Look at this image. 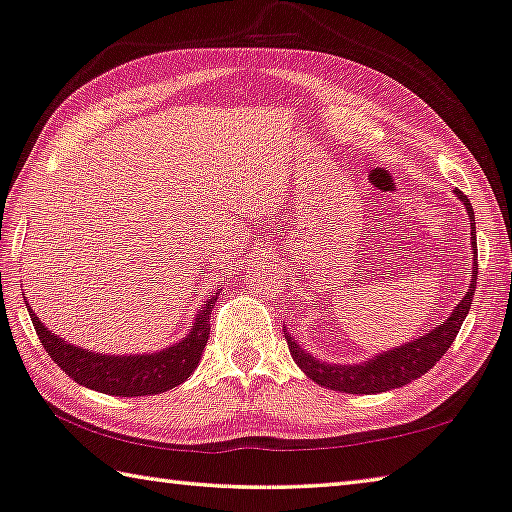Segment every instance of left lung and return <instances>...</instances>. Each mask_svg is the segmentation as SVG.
<instances>
[{
	"label": "left lung",
	"mask_w": 512,
	"mask_h": 512,
	"mask_svg": "<svg viewBox=\"0 0 512 512\" xmlns=\"http://www.w3.org/2000/svg\"><path fill=\"white\" fill-rule=\"evenodd\" d=\"M461 198L467 214L474 221V210L470 198L463 192H456ZM472 253L476 257V239H474V223H472ZM474 280L470 289L465 291L463 300L458 302L456 309L449 314L443 325L431 329L429 334L420 336L411 343H404L400 348H393L388 352H381L377 357H372L363 363H327L318 361L311 357L296 343L291 334H284L287 345L291 350V357L296 359L298 366L309 379H314L316 384L329 388V391H341V393H352V395H370V393H384L391 391V388H400L409 381L422 377L424 372L431 370L436 363L443 359V354L449 350V345L454 343L458 329H461L467 311L472 307L474 289H476V273H479V264H472Z\"/></svg>",
	"instance_id": "8db88e82"
}]
</instances>
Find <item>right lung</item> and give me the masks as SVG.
<instances>
[{
  "label": "right lung",
  "instance_id": "1",
  "mask_svg": "<svg viewBox=\"0 0 512 512\" xmlns=\"http://www.w3.org/2000/svg\"><path fill=\"white\" fill-rule=\"evenodd\" d=\"M216 305V296H212L198 309L194 325L183 341L151 354H128V357H112V354L90 352L76 345L58 339L49 329L40 323L38 316L29 307L31 323L42 348L67 377L79 381L81 386L92 391L117 395V397H142L171 391L183 384L192 375L201 361V354L210 339V314Z\"/></svg>",
  "mask_w": 512,
  "mask_h": 512
}]
</instances>
